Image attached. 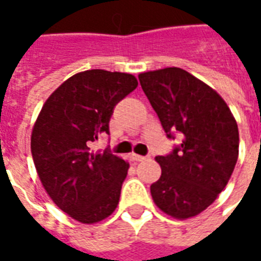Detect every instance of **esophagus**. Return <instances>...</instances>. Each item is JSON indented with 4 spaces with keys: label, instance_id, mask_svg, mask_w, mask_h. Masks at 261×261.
<instances>
[{
    "label": "esophagus",
    "instance_id": "obj_1",
    "mask_svg": "<svg viewBox=\"0 0 261 261\" xmlns=\"http://www.w3.org/2000/svg\"><path fill=\"white\" fill-rule=\"evenodd\" d=\"M131 159H133V161H136V162H142V161H145V159H147V156H142V155H136V153H133V155H131Z\"/></svg>",
    "mask_w": 261,
    "mask_h": 261
}]
</instances>
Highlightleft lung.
Wrapping results in <instances>:
<instances>
[{
    "instance_id": "8db88e82",
    "label": "left lung",
    "mask_w": 261,
    "mask_h": 261,
    "mask_svg": "<svg viewBox=\"0 0 261 261\" xmlns=\"http://www.w3.org/2000/svg\"><path fill=\"white\" fill-rule=\"evenodd\" d=\"M138 80L166 136L181 134L173 152L155 158L162 175L151 185L153 202L176 219L196 217L217 200L235 169V117L217 91L185 69L148 71Z\"/></svg>"
}]
</instances>
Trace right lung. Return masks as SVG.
<instances>
[{"label": "right lung", "instance_id": "1", "mask_svg": "<svg viewBox=\"0 0 261 261\" xmlns=\"http://www.w3.org/2000/svg\"><path fill=\"white\" fill-rule=\"evenodd\" d=\"M137 85L125 72L82 71L48 96L35 121L31 149L39 179L54 204L81 224L108 218L119 204L130 165L91 145L109 134L114 106Z\"/></svg>", "mask_w": 261, "mask_h": 261}]
</instances>
